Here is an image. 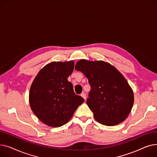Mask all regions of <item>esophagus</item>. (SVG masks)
I'll return each instance as SVG.
<instances>
[{"instance_id":"1","label":"esophagus","mask_w":157,"mask_h":157,"mask_svg":"<svg viewBox=\"0 0 157 157\" xmlns=\"http://www.w3.org/2000/svg\"><path fill=\"white\" fill-rule=\"evenodd\" d=\"M81 96L83 97L85 100H86V94H85V93H83V94H81Z\"/></svg>"}]
</instances>
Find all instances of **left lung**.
<instances>
[{
    "label": "left lung",
    "instance_id": "obj_1",
    "mask_svg": "<svg viewBox=\"0 0 157 157\" xmlns=\"http://www.w3.org/2000/svg\"><path fill=\"white\" fill-rule=\"evenodd\" d=\"M75 69L85 74L91 86L86 104L95 119L107 126L124 121L132 108L134 94L122 74L103 61L80 60Z\"/></svg>",
    "mask_w": 157,
    "mask_h": 157
}]
</instances>
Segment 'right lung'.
I'll return each instance as SVG.
<instances>
[{"label":"right lung","mask_w":157,"mask_h":157,"mask_svg":"<svg viewBox=\"0 0 157 157\" xmlns=\"http://www.w3.org/2000/svg\"><path fill=\"white\" fill-rule=\"evenodd\" d=\"M73 61L55 62L41 69L31 85L30 108L44 124L59 127L65 125L85 100L74 92L67 78L74 70Z\"/></svg>","instance_id":"obj_1"}]
</instances>
